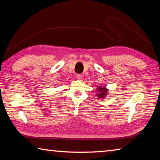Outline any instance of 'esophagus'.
I'll list each match as a JSON object with an SVG mask.
<instances>
[{"label":"esophagus","mask_w":160,"mask_h":160,"mask_svg":"<svg viewBox=\"0 0 160 160\" xmlns=\"http://www.w3.org/2000/svg\"><path fill=\"white\" fill-rule=\"evenodd\" d=\"M76 77H77V78L78 80H81L82 79V75H81V74H77L76 75Z\"/></svg>","instance_id":"1"}]
</instances>
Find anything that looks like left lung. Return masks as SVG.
I'll return each mask as SVG.
<instances>
[{
  "label": "left lung",
  "instance_id": "left-lung-1",
  "mask_svg": "<svg viewBox=\"0 0 160 160\" xmlns=\"http://www.w3.org/2000/svg\"><path fill=\"white\" fill-rule=\"evenodd\" d=\"M97 90H98L99 92L97 93V96H98L99 98H103L107 95L108 92V90L106 88H102V86H97Z\"/></svg>",
  "mask_w": 160,
  "mask_h": 160
}]
</instances>
